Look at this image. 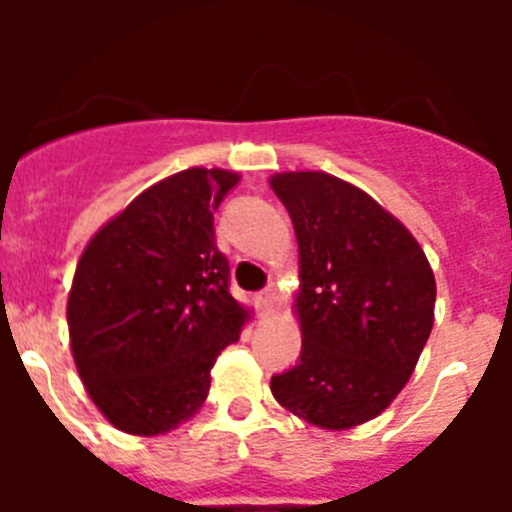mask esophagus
Returning <instances> with one entry per match:
<instances>
[{"label":"esophagus","instance_id":"obj_1","mask_svg":"<svg viewBox=\"0 0 512 512\" xmlns=\"http://www.w3.org/2000/svg\"><path fill=\"white\" fill-rule=\"evenodd\" d=\"M256 300H259L261 315H271V310H274V302H277L274 292H271V289H266V292H259V295H256Z\"/></svg>","mask_w":512,"mask_h":512}]
</instances>
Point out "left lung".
Masks as SVG:
<instances>
[{
	"label": "left lung",
	"instance_id": "8db88e82",
	"mask_svg": "<svg viewBox=\"0 0 512 512\" xmlns=\"http://www.w3.org/2000/svg\"><path fill=\"white\" fill-rule=\"evenodd\" d=\"M300 246L302 351L271 377L282 408L330 431L377 418L433 328L436 279L408 228L323 171L271 176Z\"/></svg>",
	"mask_w": 512,
	"mask_h": 512
}]
</instances>
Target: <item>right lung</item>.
<instances>
[{"label":"right lung","mask_w":512,"mask_h":512,"mask_svg":"<svg viewBox=\"0 0 512 512\" xmlns=\"http://www.w3.org/2000/svg\"><path fill=\"white\" fill-rule=\"evenodd\" d=\"M238 184L223 169H187L135 197L81 253L69 295L76 369L104 418L133 436L187 420L210 369L241 338L246 310L212 212Z\"/></svg>","instance_id":"obj_1"}]
</instances>
